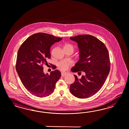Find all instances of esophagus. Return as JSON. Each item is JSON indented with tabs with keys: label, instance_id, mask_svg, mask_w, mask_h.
<instances>
[{
	"label": "esophagus",
	"instance_id": "1",
	"mask_svg": "<svg viewBox=\"0 0 129 129\" xmlns=\"http://www.w3.org/2000/svg\"><path fill=\"white\" fill-rule=\"evenodd\" d=\"M67 74V72H62V73H61V76H62V77H63V76H66Z\"/></svg>",
	"mask_w": 129,
	"mask_h": 129
}]
</instances>
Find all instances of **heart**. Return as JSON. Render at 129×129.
<instances>
[{"instance_id": "1", "label": "heart", "mask_w": 129, "mask_h": 129, "mask_svg": "<svg viewBox=\"0 0 129 129\" xmlns=\"http://www.w3.org/2000/svg\"><path fill=\"white\" fill-rule=\"evenodd\" d=\"M67 48H71L74 50L73 46L69 43H67L64 46V49ZM72 63L70 62L66 61H61L58 63L57 66L58 68L62 71H66L70 67L72 66Z\"/></svg>"}]
</instances>
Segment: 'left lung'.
Instances as JSON below:
<instances>
[{"instance_id": "left-lung-1", "label": "left lung", "mask_w": 129, "mask_h": 129, "mask_svg": "<svg viewBox=\"0 0 129 129\" xmlns=\"http://www.w3.org/2000/svg\"><path fill=\"white\" fill-rule=\"evenodd\" d=\"M76 42L79 49V61L72 68L73 72L85 76L78 79L70 86L72 94L79 99H86L95 95L104 85L110 71V56L105 44L90 35H80L70 37Z\"/></svg>"}]
</instances>
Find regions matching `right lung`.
<instances>
[{
	"label": "right lung",
	"instance_id": "1",
	"mask_svg": "<svg viewBox=\"0 0 129 129\" xmlns=\"http://www.w3.org/2000/svg\"><path fill=\"white\" fill-rule=\"evenodd\" d=\"M62 40L39 33L29 36L20 46L16 69L23 86L32 95L43 98L51 95L54 90L61 74L55 70L50 75L45 74L43 66L47 63L46 59L51 58V46Z\"/></svg>",
	"mask_w": 129,
	"mask_h": 129
}]
</instances>
